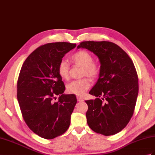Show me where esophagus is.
<instances>
[{
	"instance_id": "obj_1",
	"label": "esophagus",
	"mask_w": 155,
	"mask_h": 155,
	"mask_svg": "<svg viewBox=\"0 0 155 155\" xmlns=\"http://www.w3.org/2000/svg\"><path fill=\"white\" fill-rule=\"evenodd\" d=\"M77 100H78V102H82V101H83V99H82V98H81V97H78V96H77Z\"/></svg>"
}]
</instances>
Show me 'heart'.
<instances>
[{
    "mask_svg": "<svg viewBox=\"0 0 155 155\" xmlns=\"http://www.w3.org/2000/svg\"><path fill=\"white\" fill-rule=\"evenodd\" d=\"M71 61L75 64L82 67L81 76H86L92 80H95L99 77L101 72L100 66L94 62V57L87 51L81 50L74 53L71 57ZM57 72L60 77L67 80L69 77V64L66 61H61L57 66ZM91 86V82L87 78L73 81L67 85V92L77 96H83Z\"/></svg>",
    "mask_w": 155,
    "mask_h": 155,
    "instance_id": "b5f03b06",
    "label": "heart"
}]
</instances>
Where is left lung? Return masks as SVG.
I'll return each mask as SVG.
<instances>
[{
    "instance_id": "8db88e82",
    "label": "left lung",
    "mask_w": 155,
    "mask_h": 155,
    "mask_svg": "<svg viewBox=\"0 0 155 155\" xmlns=\"http://www.w3.org/2000/svg\"><path fill=\"white\" fill-rule=\"evenodd\" d=\"M86 48L99 58L100 77L89 94L95 100H86L88 126L105 136L124 129L134 114L139 92L138 76L130 57L114 43L82 41L77 48Z\"/></svg>"
}]
</instances>
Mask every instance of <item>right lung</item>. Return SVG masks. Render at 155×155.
I'll return each instance as SVG.
<instances>
[{
  "instance_id": "add662e5",
  "label": "right lung",
  "mask_w": 155,
  "mask_h": 155,
  "mask_svg": "<svg viewBox=\"0 0 155 155\" xmlns=\"http://www.w3.org/2000/svg\"><path fill=\"white\" fill-rule=\"evenodd\" d=\"M76 47L68 42L39 46L25 60L17 82V99L24 121L34 134L46 139L61 135L69 128L77 104L74 94H64V82L57 66ZM59 100L53 102L56 95Z\"/></svg>"
}]
</instances>
